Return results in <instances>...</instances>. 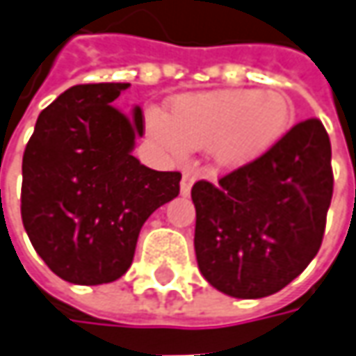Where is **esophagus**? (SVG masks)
Wrapping results in <instances>:
<instances>
[{
  "instance_id": "34e87169",
  "label": "esophagus",
  "mask_w": 356,
  "mask_h": 356,
  "mask_svg": "<svg viewBox=\"0 0 356 356\" xmlns=\"http://www.w3.org/2000/svg\"><path fill=\"white\" fill-rule=\"evenodd\" d=\"M193 183H195V175H193L191 171H185V173H183V179H181V195H183V197L189 195Z\"/></svg>"
}]
</instances>
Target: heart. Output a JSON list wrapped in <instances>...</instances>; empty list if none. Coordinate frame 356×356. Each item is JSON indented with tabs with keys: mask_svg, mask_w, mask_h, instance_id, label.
Wrapping results in <instances>:
<instances>
[{
	"mask_svg": "<svg viewBox=\"0 0 356 356\" xmlns=\"http://www.w3.org/2000/svg\"><path fill=\"white\" fill-rule=\"evenodd\" d=\"M293 122L288 96L274 90H215L177 96L169 116L149 110L147 129L167 154L209 147L216 167L240 169L268 155Z\"/></svg>",
	"mask_w": 356,
	"mask_h": 356,
	"instance_id": "heart-1",
	"label": "heart"
}]
</instances>
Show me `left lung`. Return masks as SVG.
<instances>
[{
	"label": "left lung",
	"mask_w": 356,
	"mask_h": 356,
	"mask_svg": "<svg viewBox=\"0 0 356 356\" xmlns=\"http://www.w3.org/2000/svg\"><path fill=\"white\" fill-rule=\"evenodd\" d=\"M333 197L331 141L317 118L218 185L197 181L195 254L218 291L258 300L284 289L321 248Z\"/></svg>",
	"instance_id": "obj_1"
}]
</instances>
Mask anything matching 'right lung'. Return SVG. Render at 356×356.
Returning a JSON list of instances; mask_svg holds the SVG:
<instances>
[{"label":"right lung","mask_w":356,"mask_h":356,"mask_svg":"<svg viewBox=\"0 0 356 356\" xmlns=\"http://www.w3.org/2000/svg\"><path fill=\"white\" fill-rule=\"evenodd\" d=\"M126 82L79 84L37 118L23 154L21 218L33 248L65 282L110 284L134 260L143 222L179 195V171L131 155L143 136L140 106H112Z\"/></svg>","instance_id":"right-lung-1"}]
</instances>
